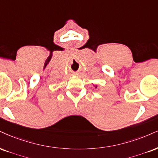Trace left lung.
Returning a JSON list of instances; mask_svg holds the SVG:
<instances>
[{
    "instance_id": "1",
    "label": "left lung",
    "mask_w": 158,
    "mask_h": 158,
    "mask_svg": "<svg viewBox=\"0 0 158 158\" xmlns=\"http://www.w3.org/2000/svg\"><path fill=\"white\" fill-rule=\"evenodd\" d=\"M93 85H94V87L95 89H97V85H94V84H93Z\"/></svg>"
}]
</instances>
